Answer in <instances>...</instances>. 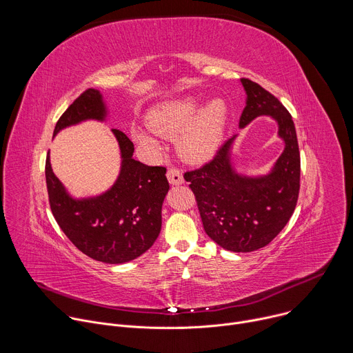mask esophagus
Segmentation results:
<instances>
[{"label": "esophagus", "instance_id": "obj_1", "mask_svg": "<svg viewBox=\"0 0 353 353\" xmlns=\"http://www.w3.org/2000/svg\"><path fill=\"white\" fill-rule=\"evenodd\" d=\"M168 180H169V183L170 184H173V185H180V184H183L184 183V179H183V174H181V172L179 170V169H174V168H170L169 170H168Z\"/></svg>", "mask_w": 353, "mask_h": 353}]
</instances>
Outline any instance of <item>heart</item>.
I'll return each mask as SVG.
<instances>
[{"label":"heart","mask_w":353,"mask_h":353,"mask_svg":"<svg viewBox=\"0 0 353 353\" xmlns=\"http://www.w3.org/2000/svg\"><path fill=\"white\" fill-rule=\"evenodd\" d=\"M229 120L223 99H212L203 108L195 96L166 100L148 114V125L159 137L173 139L180 157L188 163H204L219 149ZM142 128L131 131L132 139L143 148L159 149L157 136Z\"/></svg>","instance_id":"heart-1"}]
</instances>
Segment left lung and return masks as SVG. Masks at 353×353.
Segmentation results:
<instances>
[{
	"mask_svg": "<svg viewBox=\"0 0 353 353\" xmlns=\"http://www.w3.org/2000/svg\"><path fill=\"white\" fill-rule=\"evenodd\" d=\"M240 82L247 97L239 127L270 116L285 143L282 154L267 174L239 173L232 159L233 135L210 163L187 172L184 179L195 194L205 233L225 250L250 253L272 241L290 219L300 188V154L292 116L283 105L259 83L245 78Z\"/></svg>",
	"mask_w": 353,
	"mask_h": 353,
	"instance_id": "left-lung-1",
	"label": "left lung"
}]
</instances>
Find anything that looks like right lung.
<instances>
[{
    "label": "right lung",
    "instance_id": "add662e5",
    "mask_svg": "<svg viewBox=\"0 0 353 353\" xmlns=\"http://www.w3.org/2000/svg\"><path fill=\"white\" fill-rule=\"evenodd\" d=\"M109 114L103 94L88 89L64 112L54 137L64 128L88 120L103 123ZM121 157L114 184L94 196L75 198L57 179L46 158L50 208L65 236L88 257L106 264L135 260L152 247L162 228V205L169 191L166 169L146 166L132 158L134 143L113 128Z\"/></svg>",
    "mask_w": 353,
    "mask_h": 353
}]
</instances>
